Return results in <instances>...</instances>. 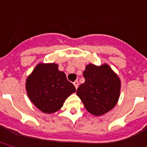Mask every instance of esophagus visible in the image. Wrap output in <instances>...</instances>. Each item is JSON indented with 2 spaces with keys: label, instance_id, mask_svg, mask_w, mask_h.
<instances>
[{
  "label": "esophagus",
  "instance_id": "1",
  "mask_svg": "<svg viewBox=\"0 0 147 147\" xmlns=\"http://www.w3.org/2000/svg\"><path fill=\"white\" fill-rule=\"evenodd\" d=\"M73 84H74V86H75V87H76V89H77V88H78V81H75L73 82Z\"/></svg>",
  "mask_w": 147,
  "mask_h": 147
}]
</instances>
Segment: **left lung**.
Segmentation results:
<instances>
[{
	"instance_id": "1",
	"label": "left lung",
	"mask_w": 147,
	"mask_h": 147,
	"mask_svg": "<svg viewBox=\"0 0 147 147\" xmlns=\"http://www.w3.org/2000/svg\"><path fill=\"white\" fill-rule=\"evenodd\" d=\"M85 82L77 89V95L88 112L99 116L114 108L119 98L121 82L109 65L88 64L83 71Z\"/></svg>"
}]
</instances>
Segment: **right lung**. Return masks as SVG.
<instances>
[{
  "instance_id": "1",
  "label": "right lung",
  "mask_w": 147,
  "mask_h": 147,
  "mask_svg": "<svg viewBox=\"0 0 147 147\" xmlns=\"http://www.w3.org/2000/svg\"><path fill=\"white\" fill-rule=\"evenodd\" d=\"M55 63H40L26 80V91L31 102L45 113H55L66 98L76 91L65 72Z\"/></svg>"
}]
</instances>
